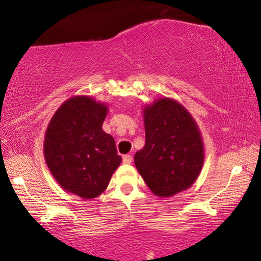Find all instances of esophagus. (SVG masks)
I'll return each instance as SVG.
<instances>
[{"mask_svg":"<svg viewBox=\"0 0 261 261\" xmlns=\"http://www.w3.org/2000/svg\"><path fill=\"white\" fill-rule=\"evenodd\" d=\"M122 160L124 164H130L132 162H133V156H132L130 154H126V155H123Z\"/></svg>","mask_w":261,"mask_h":261,"instance_id":"34e87169","label":"esophagus"}]
</instances>
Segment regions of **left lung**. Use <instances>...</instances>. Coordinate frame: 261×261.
Returning a JSON list of instances; mask_svg holds the SVG:
<instances>
[{
	"instance_id": "8db88e82",
	"label": "left lung",
	"mask_w": 261,
	"mask_h": 261,
	"mask_svg": "<svg viewBox=\"0 0 261 261\" xmlns=\"http://www.w3.org/2000/svg\"><path fill=\"white\" fill-rule=\"evenodd\" d=\"M144 119L146 144L135 153V166L153 194L170 197L194 184L201 172V134L190 114L170 98L147 107Z\"/></svg>"
}]
</instances>
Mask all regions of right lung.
I'll list each match as a JSON object with an SVG mask.
<instances>
[{
  "label": "right lung",
  "mask_w": 261,
  "mask_h": 261,
  "mask_svg": "<svg viewBox=\"0 0 261 261\" xmlns=\"http://www.w3.org/2000/svg\"><path fill=\"white\" fill-rule=\"evenodd\" d=\"M107 106L76 96L60 106L45 137V159L62 187L83 198H95L108 187L121 163L115 140L102 129Z\"/></svg>",
  "instance_id": "add662e5"
}]
</instances>
